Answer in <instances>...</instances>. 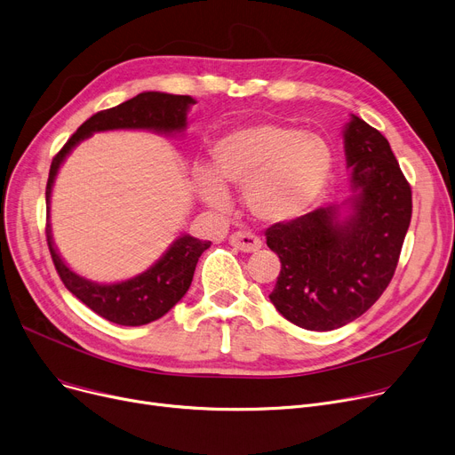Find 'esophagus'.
Masks as SVG:
<instances>
[{
  "label": "esophagus",
  "mask_w": 455,
  "mask_h": 455,
  "mask_svg": "<svg viewBox=\"0 0 455 455\" xmlns=\"http://www.w3.org/2000/svg\"><path fill=\"white\" fill-rule=\"evenodd\" d=\"M229 244L240 251L244 253H255L260 250L262 243L260 238L253 233H248V231H236L229 236Z\"/></svg>",
  "instance_id": "34e87169"
}]
</instances>
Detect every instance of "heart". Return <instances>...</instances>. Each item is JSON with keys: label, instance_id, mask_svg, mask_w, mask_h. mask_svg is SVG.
Masks as SVG:
<instances>
[{"label": "heart", "instance_id": "b5f03b06", "mask_svg": "<svg viewBox=\"0 0 455 455\" xmlns=\"http://www.w3.org/2000/svg\"><path fill=\"white\" fill-rule=\"evenodd\" d=\"M215 172L198 167L200 196L217 209L229 207L226 185L244 189L251 217L266 224L296 220L317 204L332 172V152L299 128L257 123L233 130L212 148Z\"/></svg>", "mask_w": 455, "mask_h": 455}]
</instances>
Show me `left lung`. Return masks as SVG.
I'll list each match as a JSON object with an SVG mask.
<instances>
[{
    "label": "left lung",
    "mask_w": 455,
    "mask_h": 455,
    "mask_svg": "<svg viewBox=\"0 0 455 455\" xmlns=\"http://www.w3.org/2000/svg\"><path fill=\"white\" fill-rule=\"evenodd\" d=\"M353 167V215L315 209L266 229L281 259L270 301L307 331H334L355 322L391 283L411 222V187L382 133L353 116L343 132Z\"/></svg>",
    "instance_id": "obj_1"
}]
</instances>
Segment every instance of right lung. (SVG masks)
<instances>
[{
    "instance_id": "obj_1",
    "label": "right lung",
    "mask_w": 455,
    "mask_h": 455,
    "mask_svg": "<svg viewBox=\"0 0 455 455\" xmlns=\"http://www.w3.org/2000/svg\"><path fill=\"white\" fill-rule=\"evenodd\" d=\"M191 104H195V99L189 95L145 92L119 106H114V108L92 116L78 126L68 143L52 157L45 187L47 209L59 167L75 145L90 138L93 132L102 130L143 128L165 133L181 132L187 124V110H189ZM45 236L52 264H55L66 288L95 314L124 327L147 325L165 315L189 290L196 262L211 246L209 240L183 235L176 238L167 253L141 275L117 284H97L68 268L66 262L57 253L55 244H52L49 224L45 226Z\"/></svg>"
}]
</instances>
